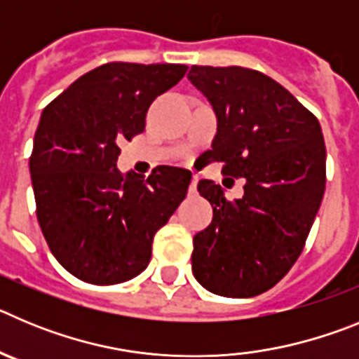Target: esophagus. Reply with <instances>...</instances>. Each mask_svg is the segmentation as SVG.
<instances>
[{"label": "esophagus", "instance_id": "esophagus-1", "mask_svg": "<svg viewBox=\"0 0 359 359\" xmlns=\"http://www.w3.org/2000/svg\"><path fill=\"white\" fill-rule=\"evenodd\" d=\"M198 192V176L192 177V182H190L189 187V194H196Z\"/></svg>", "mask_w": 359, "mask_h": 359}]
</instances>
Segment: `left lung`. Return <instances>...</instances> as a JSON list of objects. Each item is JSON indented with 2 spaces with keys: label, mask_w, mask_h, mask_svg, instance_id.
<instances>
[{
  "label": "left lung",
  "mask_w": 359,
  "mask_h": 359,
  "mask_svg": "<svg viewBox=\"0 0 359 359\" xmlns=\"http://www.w3.org/2000/svg\"><path fill=\"white\" fill-rule=\"evenodd\" d=\"M189 81L217 115L205 154L223 176L244 177V196L228 201L212 180L198 183L214 217L194 236L192 271L205 290L248 298L273 287L291 269L325 190L320 122L290 91L257 69L192 66Z\"/></svg>",
  "instance_id": "1"
}]
</instances>
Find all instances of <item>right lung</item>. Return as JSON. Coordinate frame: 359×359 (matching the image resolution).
Returning <instances> with one entry per match:
<instances>
[{"label":"right lung","mask_w":359,"mask_h":359,"mask_svg":"<svg viewBox=\"0 0 359 359\" xmlns=\"http://www.w3.org/2000/svg\"><path fill=\"white\" fill-rule=\"evenodd\" d=\"M183 65L107 62L43 109L30 156L41 231L59 264L97 286L140 275L154 233L190 185V170L161 165L149 177L116 169L122 140L145 129L158 95L182 81Z\"/></svg>","instance_id":"right-lung-1"}]
</instances>
